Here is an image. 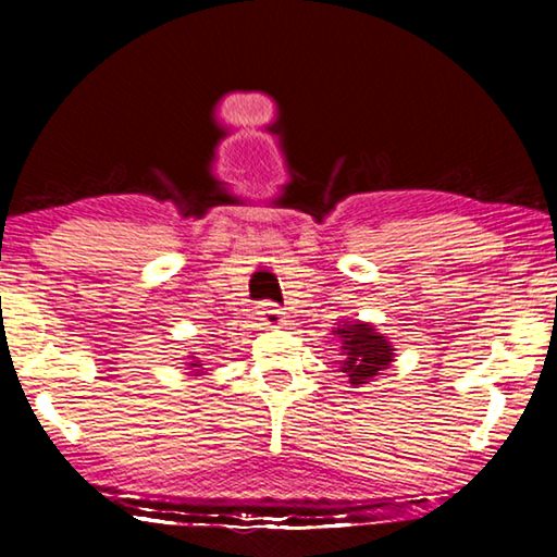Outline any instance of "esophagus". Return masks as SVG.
<instances>
[{
	"mask_svg": "<svg viewBox=\"0 0 557 557\" xmlns=\"http://www.w3.org/2000/svg\"><path fill=\"white\" fill-rule=\"evenodd\" d=\"M256 314H258V322H261L263 326H281V324L286 322L284 311H281V309L276 307V304H271V301L258 304Z\"/></svg>",
	"mask_w": 557,
	"mask_h": 557,
	"instance_id": "obj_1",
	"label": "esophagus"
}]
</instances>
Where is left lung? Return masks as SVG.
<instances>
[{
  "instance_id": "1",
  "label": "left lung",
  "mask_w": 557,
  "mask_h": 557,
  "mask_svg": "<svg viewBox=\"0 0 557 557\" xmlns=\"http://www.w3.org/2000/svg\"><path fill=\"white\" fill-rule=\"evenodd\" d=\"M342 342V372L352 385H364L372 377L383 375L387 364L393 362V345L372 324L352 322L334 330Z\"/></svg>"
}]
</instances>
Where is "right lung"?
<instances>
[{"instance_id": "obj_1", "label": "right lung", "mask_w": 557, "mask_h": 557, "mask_svg": "<svg viewBox=\"0 0 557 557\" xmlns=\"http://www.w3.org/2000/svg\"><path fill=\"white\" fill-rule=\"evenodd\" d=\"M189 368H200V360H195V362H187ZM195 372H200V370H195Z\"/></svg>"}]
</instances>
